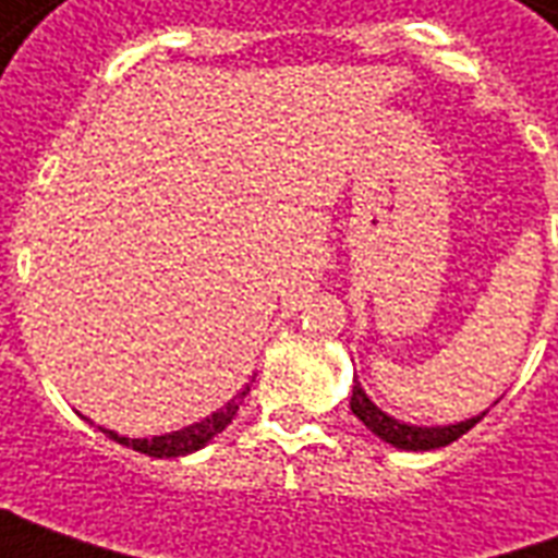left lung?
I'll use <instances>...</instances> for the list:
<instances>
[{
    "instance_id": "8db88e82",
    "label": "left lung",
    "mask_w": 558,
    "mask_h": 558,
    "mask_svg": "<svg viewBox=\"0 0 558 558\" xmlns=\"http://www.w3.org/2000/svg\"><path fill=\"white\" fill-rule=\"evenodd\" d=\"M350 410L355 412V418L362 421L367 430L376 433L383 442L395 445V448H403V451H433V448H442V445L460 439L469 427H475V424L487 415V410H484L466 421H457V424H433V427L410 424V421H400L395 418V415H388V412L379 410L374 400L367 398V391H364L359 379H352Z\"/></svg>"
}]
</instances>
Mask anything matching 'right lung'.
<instances>
[{
  "label": "right lung",
  "mask_w": 558,
  "mask_h": 558,
  "mask_svg": "<svg viewBox=\"0 0 558 558\" xmlns=\"http://www.w3.org/2000/svg\"><path fill=\"white\" fill-rule=\"evenodd\" d=\"M254 383V379H251ZM251 383H244V388L235 395L232 400H227L218 412H211L206 418L194 421V424H187L182 430H172V433H160V436H146V439H134V436H122V433L107 430V427H98L104 436H110L113 442L128 445V448H134L140 454L148 457H184V454H194L199 448H206L220 430H227L230 427V421L235 418V412L242 407V400L247 398V391H251ZM89 421V418H86ZM92 424V421H89Z\"/></svg>",
  "instance_id": "add662e5"
}]
</instances>
